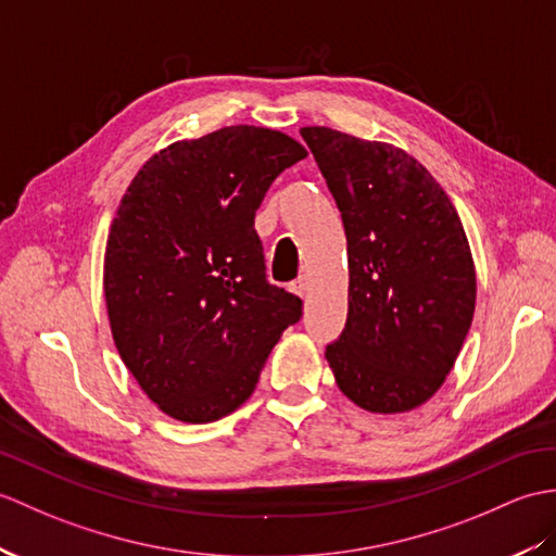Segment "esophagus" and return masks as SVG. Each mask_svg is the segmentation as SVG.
Masks as SVG:
<instances>
[{"label": "esophagus", "instance_id": "esophagus-1", "mask_svg": "<svg viewBox=\"0 0 556 556\" xmlns=\"http://www.w3.org/2000/svg\"><path fill=\"white\" fill-rule=\"evenodd\" d=\"M291 291H293L295 295H301V299H303V295H307V279H305V277L295 279V281L291 283Z\"/></svg>", "mask_w": 556, "mask_h": 556}]
</instances>
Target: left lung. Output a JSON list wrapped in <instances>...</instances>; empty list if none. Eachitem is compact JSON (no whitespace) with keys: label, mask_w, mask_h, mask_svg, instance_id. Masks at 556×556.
<instances>
[{"label":"left lung","mask_w":556,"mask_h":556,"mask_svg":"<svg viewBox=\"0 0 556 556\" xmlns=\"http://www.w3.org/2000/svg\"><path fill=\"white\" fill-rule=\"evenodd\" d=\"M348 239V319L327 345L339 389L367 412L424 405L453 369L476 305L462 219L426 167L386 141L303 127Z\"/></svg>","instance_id":"obj_1"}]
</instances>
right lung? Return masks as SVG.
<instances>
[{
  "instance_id": "obj_1",
  "label": "right lung",
  "mask_w": 556,
  "mask_h": 556,
  "mask_svg": "<svg viewBox=\"0 0 556 556\" xmlns=\"http://www.w3.org/2000/svg\"><path fill=\"white\" fill-rule=\"evenodd\" d=\"M307 156L289 135L231 125L175 141L127 187L103 257L115 348L167 417L208 424L255 391L299 295L267 281L255 231L277 175Z\"/></svg>"
}]
</instances>
